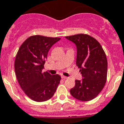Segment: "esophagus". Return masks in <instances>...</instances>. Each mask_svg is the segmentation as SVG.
Masks as SVG:
<instances>
[{"label":"esophagus","instance_id":"1","mask_svg":"<svg viewBox=\"0 0 124 124\" xmlns=\"http://www.w3.org/2000/svg\"><path fill=\"white\" fill-rule=\"evenodd\" d=\"M61 77H62V78H63V79H67V78H68V77H65V76H63V75L61 76Z\"/></svg>","mask_w":124,"mask_h":124}]
</instances>
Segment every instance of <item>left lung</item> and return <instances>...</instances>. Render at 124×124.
<instances>
[{
  "mask_svg": "<svg viewBox=\"0 0 124 124\" xmlns=\"http://www.w3.org/2000/svg\"><path fill=\"white\" fill-rule=\"evenodd\" d=\"M76 45V64L83 78L76 80L70 93L81 101H89L97 96L106 84L108 61L104 49L95 39L86 34L66 37Z\"/></svg>",
  "mask_w": 124,
  "mask_h": 124,
  "instance_id": "1",
  "label": "left lung"
}]
</instances>
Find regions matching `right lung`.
<instances>
[{"label":"right lung","mask_w":124,"mask_h":124,"mask_svg":"<svg viewBox=\"0 0 124 124\" xmlns=\"http://www.w3.org/2000/svg\"><path fill=\"white\" fill-rule=\"evenodd\" d=\"M60 38L41 35L30 37L22 43L15 61V71L20 87L36 102L50 99L56 91L61 77L43 72L47 53Z\"/></svg>","instance_id":"add662e5"}]
</instances>
